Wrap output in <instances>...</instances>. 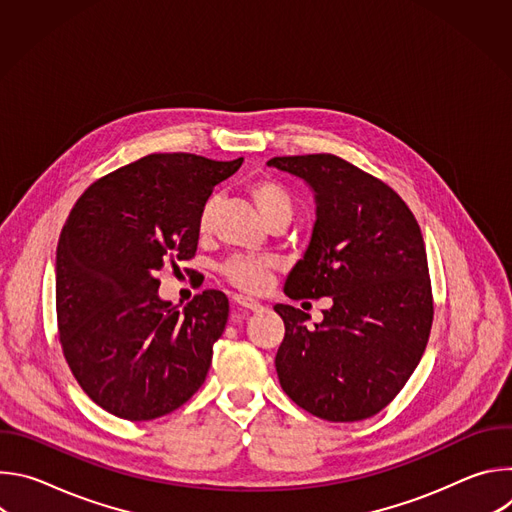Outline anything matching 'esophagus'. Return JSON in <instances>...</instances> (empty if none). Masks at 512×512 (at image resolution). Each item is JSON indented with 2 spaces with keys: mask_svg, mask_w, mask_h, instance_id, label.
<instances>
[{
  "mask_svg": "<svg viewBox=\"0 0 512 512\" xmlns=\"http://www.w3.org/2000/svg\"><path fill=\"white\" fill-rule=\"evenodd\" d=\"M233 302H235L237 306L245 308V310H251V312H257V310H261V308H263V306H261V302H257V300L249 298V296H241V294L233 296Z\"/></svg>",
  "mask_w": 512,
  "mask_h": 512,
  "instance_id": "esophagus-1",
  "label": "esophagus"
}]
</instances>
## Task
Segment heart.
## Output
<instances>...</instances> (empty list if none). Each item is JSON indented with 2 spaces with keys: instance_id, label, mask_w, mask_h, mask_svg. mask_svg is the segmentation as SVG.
Returning a JSON list of instances; mask_svg holds the SVG:
<instances>
[{
  "instance_id": "heart-1",
  "label": "heart",
  "mask_w": 512,
  "mask_h": 512,
  "mask_svg": "<svg viewBox=\"0 0 512 512\" xmlns=\"http://www.w3.org/2000/svg\"><path fill=\"white\" fill-rule=\"evenodd\" d=\"M253 204L257 206L259 214L265 218L277 214V212H291V196L287 190L271 180V178H259L253 180L247 188ZM216 198H208L200 210L198 218V231L206 235L212 227V214H214ZM273 267L275 263L271 259H247V257H233L223 265V275L239 289L245 291H263L269 287L271 277H273Z\"/></svg>"
}]
</instances>
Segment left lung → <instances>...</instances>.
<instances>
[{"instance_id": "8db88e82", "label": "left lung", "mask_w": 512, "mask_h": 512, "mask_svg": "<svg viewBox=\"0 0 512 512\" xmlns=\"http://www.w3.org/2000/svg\"><path fill=\"white\" fill-rule=\"evenodd\" d=\"M267 164L316 192L312 241L283 291L291 300L332 298L316 330L306 312L273 306L285 324L279 385L320 419H369L405 387L427 346L433 296L421 229L391 186L334 154Z\"/></svg>"}]
</instances>
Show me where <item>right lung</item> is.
<instances>
[{
	"mask_svg": "<svg viewBox=\"0 0 512 512\" xmlns=\"http://www.w3.org/2000/svg\"><path fill=\"white\" fill-rule=\"evenodd\" d=\"M241 164L152 154L93 182L70 210L56 249L60 346L111 415L150 421L202 387L229 300L206 289L178 310L160 300L156 273L194 257L204 202Z\"/></svg>",
	"mask_w": 512,
	"mask_h": 512,
	"instance_id": "right-lung-1",
	"label": "right lung"
}]
</instances>
